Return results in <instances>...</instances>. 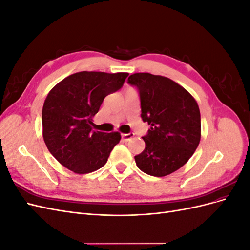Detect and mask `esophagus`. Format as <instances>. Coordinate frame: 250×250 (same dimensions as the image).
<instances>
[{
	"label": "esophagus",
	"mask_w": 250,
	"mask_h": 250,
	"mask_svg": "<svg viewBox=\"0 0 250 250\" xmlns=\"http://www.w3.org/2000/svg\"><path fill=\"white\" fill-rule=\"evenodd\" d=\"M134 137V133H122V139L124 141H129Z\"/></svg>",
	"instance_id": "34e87169"
}]
</instances>
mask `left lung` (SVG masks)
Returning <instances> with one entry per match:
<instances>
[{
  "instance_id": "1",
  "label": "left lung",
  "mask_w": 250,
  "mask_h": 250,
  "mask_svg": "<svg viewBox=\"0 0 250 250\" xmlns=\"http://www.w3.org/2000/svg\"><path fill=\"white\" fill-rule=\"evenodd\" d=\"M128 83L138 87L141 117L151 126L143 137L145 149L134 156L135 163L148 175H169L183 167L199 145L198 104L186 88L160 75L135 73Z\"/></svg>"
}]
</instances>
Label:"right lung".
Masks as SVG:
<instances>
[{"label": "right lung", "mask_w": 250, "mask_h": 250, "mask_svg": "<svg viewBox=\"0 0 250 250\" xmlns=\"http://www.w3.org/2000/svg\"><path fill=\"white\" fill-rule=\"evenodd\" d=\"M128 73L79 72L53 87L42 107V137L51 154L65 168L86 174L102 168L119 132L92 130L93 117L107 95L123 86Z\"/></svg>", "instance_id": "1"}]
</instances>
